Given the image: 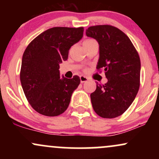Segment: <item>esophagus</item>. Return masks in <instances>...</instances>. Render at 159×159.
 I'll return each instance as SVG.
<instances>
[{
    "mask_svg": "<svg viewBox=\"0 0 159 159\" xmlns=\"http://www.w3.org/2000/svg\"><path fill=\"white\" fill-rule=\"evenodd\" d=\"M80 80H81V83H84V82H87V81H88V78L84 75H81L80 76Z\"/></svg>",
    "mask_w": 159,
    "mask_h": 159,
    "instance_id": "obj_1",
    "label": "esophagus"
}]
</instances>
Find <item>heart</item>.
Instances as JSON below:
<instances>
[{
	"mask_svg": "<svg viewBox=\"0 0 159 159\" xmlns=\"http://www.w3.org/2000/svg\"><path fill=\"white\" fill-rule=\"evenodd\" d=\"M94 41L93 39H86L84 42V43H90V42H93Z\"/></svg>",
	"mask_w": 159,
	"mask_h": 159,
	"instance_id": "heart-1",
	"label": "heart"
}]
</instances>
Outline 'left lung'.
<instances>
[{"label":"left lung","mask_w":159,"mask_h":159,"mask_svg":"<svg viewBox=\"0 0 159 159\" xmlns=\"http://www.w3.org/2000/svg\"><path fill=\"white\" fill-rule=\"evenodd\" d=\"M86 35L98 42L96 69H104L107 79L104 85L96 84V90L90 94L93 107L101 117L115 118L129 108L139 90V55L129 38L115 27H90Z\"/></svg>","instance_id":"obj_1"}]
</instances>
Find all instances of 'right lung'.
I'll list each match as a JSON object with an SVG mask.
<instances>
[{"label":"right lung","mask_w":159,"mask_h":159,"mask_svg":"<svg viewBox=\"0 0 159 159\" xmlns=\"http://www.w3.org/2000/svg\"><path fill=\"white\" fill-rule=\"evenodd\" d=\"M83 32V27H52L25 49L20 80L27 101L39 114L56 116L68 107L81 81L78 75L61 78L60 63L68 59L69 50L82 39Z\"/></svg>","instance_id":"right-lung-1"}]
</instances>
